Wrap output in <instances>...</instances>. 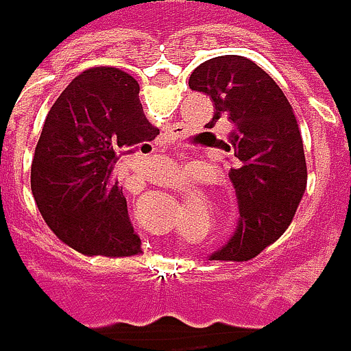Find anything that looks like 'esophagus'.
I'll return each mask as SVG.
<instances>
[{"instance_id":"obj_1","label":"esophagus","mask_w":351,"mask_h":351,"mask_svg":"<svg viewBox=\"0 0 351 351\" xmlns=\"http://www.w3.org/2000/svg\"><path fill=\"white\" fill-rule=\"evenodd\" d=\"M157 167H159L162 173H169V171H173V169H175V162L169 159H160L159 162H157Z\"/></svg>"}]
</instances>
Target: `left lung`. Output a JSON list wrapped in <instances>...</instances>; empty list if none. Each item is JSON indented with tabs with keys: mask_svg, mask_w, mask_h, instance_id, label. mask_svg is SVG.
Returning a JSON list of instances; mask_svg holds the SVG:
<instances>
[{
	"mask_svg": "<svg viewBox=\"0 0 351 351\" xmlns=\"http://www.w3.org/2000/svg\"><path fill=\"white\" fill-rule=\"evenodd\" d=\"M189 86L214 101L210 130L218 119L232 123L221 147L230 153L239 220L236 234L212 259L247 261L285 234L306 189L297 117L277 82L245 56L206 60Z\"/></svg>",
	"mask_w": 351,
	"mask_h": 351,
	"instance_id": "obj_1",
	"label": "left lung"
}]
</instances>
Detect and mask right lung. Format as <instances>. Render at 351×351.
I'll return each instance as SVG.
<instances>
[{
  "instance_id": "add662e5",
  "label": "right lung",
  "mask_w": 351,
  "mask_h": 351,
  "mask_svg": "<svg viewBox=\"0 0 351 351\" xmlns=\"http://www.w3.org/2000/svg\"><path fill=\"white\" fill-rule=\"evenodd\" d=\"M139 84L112 66L84 70L53 104L31 165V191L47 226L84 255L141 253L115 180L121 151L153 141Z\"/></svg>"
}]
</instances>
